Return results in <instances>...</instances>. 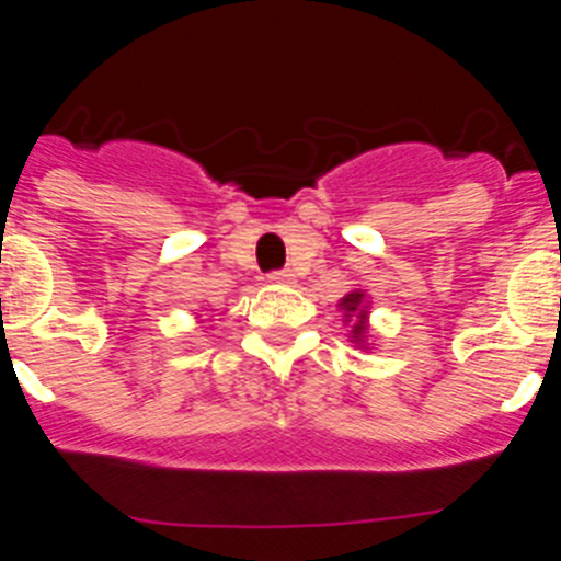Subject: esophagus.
<instances>
[{
	"label": "esophagus",
	"instance_id": "obj_1",
	"mask_svg": "<svg viewBox=\"0 0 561 561\" xmlns=\"http://www.w3.org/2000/svg\"><path fill=\"white\" fill-rule=\"evenodd\" d=\"M270 284H275V286H295V284H297V280H295V272H289V270L272 272V275H270Z\"/></svg>",
	"mask_w": 561,
	"mask_h": 561
}]
</instances>
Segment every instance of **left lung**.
<instances>
[{"mask_svg": "<svg viewBox=\"0 0 561 561\" xmlns=\"http://www.w3.org/2000/svg\"><path fill=\"white\" fill-rule=\"evenodd\" d=\"M336 309L342 311V323L348 325V342H354L359 351H374L376 340L370 334V295L368 289H351L348 295L336 300Z\"/></svg>", "mask_w": 561, "mask_h": 561, "instance_id": "1", "label": "left lung"}]
</instances>
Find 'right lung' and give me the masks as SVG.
Here are the masks:
<instances>
[{
    "label": "right lung",
    "mask_w": 561,
    "mask_h": 561,
    "mask_svg": "<svg viewBox=\"0 0 561 561\" xmlns=\"http://www.w3.org/2000/svg\"><path fill=\"white\" fill-rule=\"evenodd\" d=\"M196 317H202V314H196Z\"/></svg>",
    "instance_id": "right-lung-1"
}]
</instances>
